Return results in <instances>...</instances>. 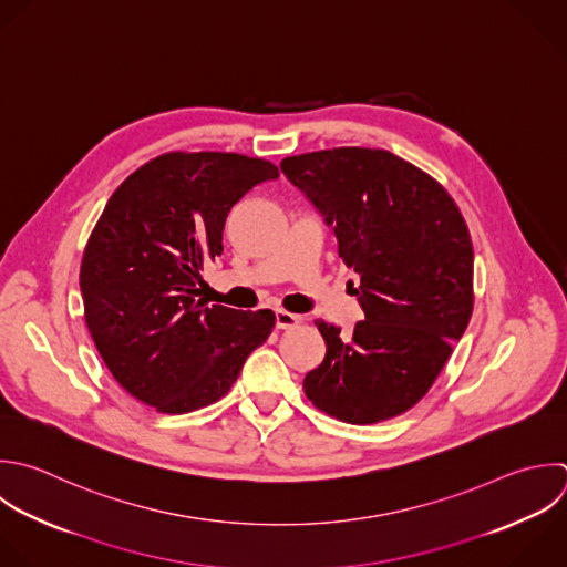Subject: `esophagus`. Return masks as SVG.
<instances>
[{
    "mask_svg": "<svg viewBox=\"0 0 567 567\" xmlns=\"http://www.w3.org/2000/svg\"><path fill=\"white\" fill-rule=\"evenodd\" d=\"M275 323H277L279 330H290V328L301 323V317L292 315V312H286V310H275Z\"/></svg>",
    "mask_w": 567,
    "mask_h": 567,
    "instance_id": "34e87169",
    "label": "esophagus"
}]
</instances>
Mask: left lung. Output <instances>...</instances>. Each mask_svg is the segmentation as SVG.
I'll use <instances>...</instances> for the list:
<instances>
[{
	"label": "left lung",
	"mask_w": 567,
	"mask_h": 567,
	"mask_svg": "<svg viewBox=\"0 0 567 567\" xmlns=\"http://www.w3.org/2000/svg\"><path fill=\"white\" fill-rule=\"evenodd\" d=\"M281 173L323 217L361 281L363 321L350 337L317 321L326 357L306 374V394L346 423L396 416L430 390L467 328V226L432 177L388 151L308 153L284 159Z\"/></svg>",
	"instance_id": "obj_1"
}]
</instances>
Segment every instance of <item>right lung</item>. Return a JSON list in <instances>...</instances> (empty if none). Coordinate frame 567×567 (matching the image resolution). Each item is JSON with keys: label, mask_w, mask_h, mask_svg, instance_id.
I'll return each mask as SVG.
<instances>
[{"label": "right lung", "mask_w": 567, "mask_h": 567, "mask_svg": "<svg viewBox=\"0 0 567 567\" xmlns=\"http://www.w3.org/2000/svg\"><path fill=\"white\" fill-rule=\"evenodd\" d=\"M277 177V166L246 155L171 153L109 199L80 288L104 363L142 403L166 414L215 403L272 332V310L208 308L197 299V279L224 252L233 206Z\"/></svg>", "instance_id": "obj_1"}]
</instances>
